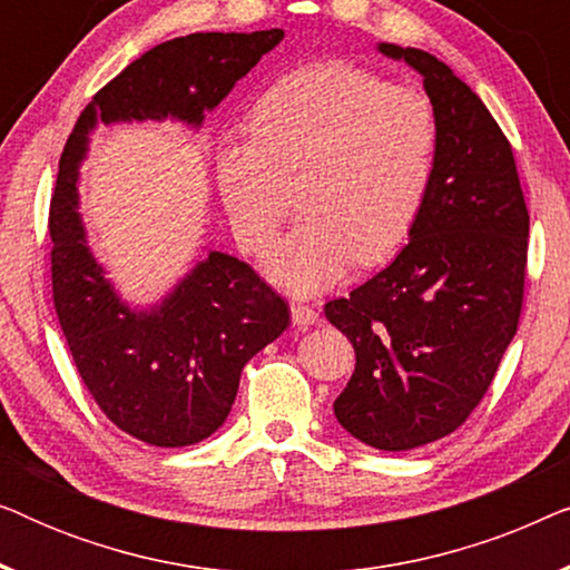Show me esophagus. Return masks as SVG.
Instances as JSON below:
<instances>
[{"label": "esophagus", "mask_w": 570, "mask_h": 570, "mask_svg": "<svg viewBox=\"0 0 570 570\" xmlns=\"http://www.w3.org/2000/svg\"><path fill=\"white\" fill-rule=\"evenodd\" d=\"M291 311H293V324L301 326V330H306V326L318 322V314L311 306H306V303H293Z\"/></svg>", "instance_id": "1"}]
</instances>
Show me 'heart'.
Wrapping results in <instances>:
<instances>
[{
    "instance_id": "heart-1",
    "label": "heart",
    "mask_w": 570,
    "mask_h": 570,
    "mask_svg": "<svg viewBox=\"0 0 570 570\" xmlns=\"http://www.w3.org/2000/svg\"><path fill=\"white\" fill-rule=\"evenodd\" d=\"M252 139L217 150L233 236L262 254L295 205L301 223L269 256L295 293L340 283L350 264L376 267L415 225L439 155L425 92L326 61L279 77L252 108Z\"/></svg>"
}]
</instances>
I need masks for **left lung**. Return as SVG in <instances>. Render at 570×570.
Listing matches in <instances>:
<instances>
[{
  "instance_id": "obj_1",
  "label": "left lung",
  "mask_w": 570,
  "mask_h": 570,
  "mask_svg": "<svg viewBox=\"0 0 570 570\" xmlns=\"http://www.w3.org/2000/svg\"><path fill=\"white\" fill-rule=\"evenodd\" d=\"M379 49L423 75L439 155L410 244L324 314L357 361L340 425L407 451L464 425L493 384L524 306L529 209L511 142L470 85L428 51Z\"/></svg>"
}]
</instances>
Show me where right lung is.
Masks as SVG:
<instances>
[{
  "label": "right lung",
  "mask_w": 570,
  "mask_h": 570,
  "mask_svg": "<svg viewBox=\"0 0 570 570\" xmlns=\"http://www.w3.org/2000/svg\"><path fill=\"white\" fill-rule=\"evenodd\" d=\"M283 36L272 28L158 43L92 96L59 158L49 205L53 308L92 400L150 446H189L215 433L244 365L291 326V306L246 262L209 252L160 308L129 311L85 244L77 163L96 121L176 116L199 124Z\"/></svg>",
  "instance_id": "obj_1"
}]
</instances>
